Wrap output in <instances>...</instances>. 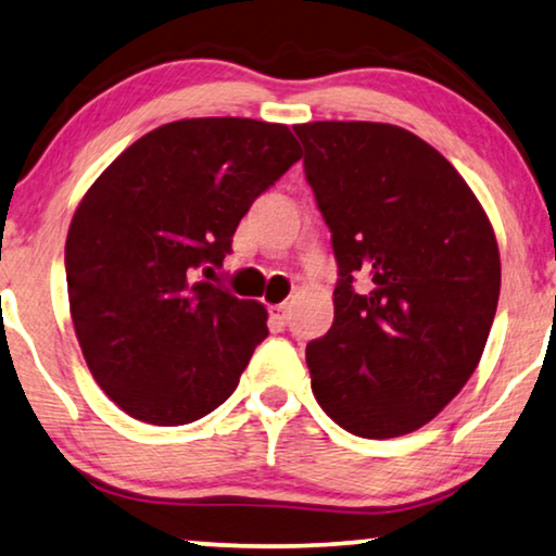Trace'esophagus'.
I'll return each mask as SVG.
<instances>
[{
    "instance_id": "34e87169",
    "label": "esophagus",
    "mask_w": 556,
    "mask_h": 556,
    "mask_svg": "<svg viewBox=\"0 0 556 556\" xmlns=\"http://www.w3.org/2000/svg\"><path fill=\"white\" fill-rule=\"evenodd\" d=\"M268 314H270L273 329H283V326L288 324V306H286V303H276V306H268Z\"/></svg>"
}]
</instances>
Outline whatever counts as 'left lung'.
Here are the masks:
<instances>
[{
	"label": "left lung",
	"instance_id": "obj_1",
	"mask_svg": "<svg viewBox=\"0 0 556 556\" xmlns=\"http://www.w3.org/2000/svg\"><path fill=\"white\" fill-rule=\"evenodd\" d=\"M293 131L339 265L333 324L306 346L311 390L354 435H407L481 362L501 291L496 235L420 136L371 121Z\"/></svg>",
	"mask_w": 556,
	"mask_h": 556
}]
</instances>
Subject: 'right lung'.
I'll list each match as a JSON object with an SVG mask.
<instances>
[{
  "label": "right lung",
  "instance_id": "add662e5",
  "mask_svg": "<svg viewBox=\"0 0 556 556\" xmlns=\"http://www.w3.org/2000/svg\"><path fill=\"white\" fill-rule=\"evenodd\" d=\"M301 159L283 124L185 118L93 181L65 240L75 337L98 387L149 425H187L235 392L268 314L207 280L257 197Z\"/></svg>",
  "mask_w": 556,
  "mask_h": 556
}]
</instances>
